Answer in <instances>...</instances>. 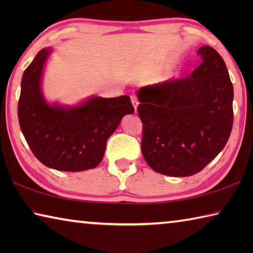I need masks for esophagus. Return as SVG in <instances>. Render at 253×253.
Instances as JSON below:
<instances>
[{
  "label": "esophagus",
  "instance_id": "1",
  "mask_svg": "<svg viewBox=\"0 0 253 253\" xmlns=\"http://www.w3.org/2000/svg\"><path fill=\"white\" fill-rule=\"evenodd\" d=\"M130 99H131V104H132V106H134V108H135V111L137 110V107H138V99H137V97L135 96V95H131L130 96Z\"/></svg>",
  "mask_w": 253,
  "mask_h": 253
}]
</instances>
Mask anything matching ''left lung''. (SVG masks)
Masks as SVG:
<instances>
[{"label": "left lung", "mask_w": 253, "mask_h": 253, "mask_svg": "<svg viewBox=\"0 0 253 253\" xmlns=\"http://www.w3.org/2000/svg\"><path fill=\"white\" fill-rule=\"evenodd\" d=\"M190 76L140 88L142 153L157 173L191 176L217 156L233 125V85L216 50L201 46Z\"/></svg>", "instance_id": "left-lung-1"}]
</instances>
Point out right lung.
<instances>
[{
  "instance_id": "add662e5",
  "label": "right lung",
  "mask_w": 253,
  "mask_h": 253,
  "mask_svg": "<svg viewBox=\"0 0 253 253\" xmlns=\"http://www.w3.org/2000/svg\"><path fill=\"white\" fill-rule=\"evenodd\" d=\"M49 53L41 50L24 70L18 105L21 130L34 156L48 168L63 172L93 169L104 157L107 140L134 107L128 96L92 97L76 107L49 105L41 91Z\"/></svg>"
}]
</instances>
